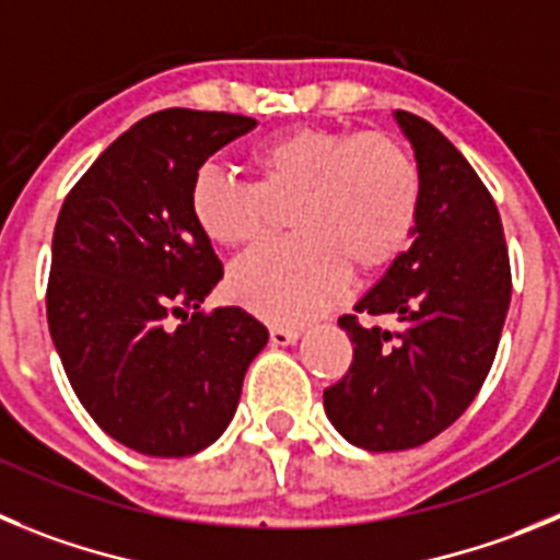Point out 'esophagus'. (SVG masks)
I'll return each mask as SVG.
<instances>
[{
    "label": "esophagus",
    "instance_id": "obj_1",
    "mask_svg": "<svg viewBox=\"0 0 560 560\" xmlns=\"http://www.w3.org/2000/svg\"><path fill=\"white\" fill-rule=\"evenodd\" d=\"M299 337V329H287V326H273V329H270V342H273V346H290V342H295Z\"/></svg>",
    "mask_w": 560,
    "mask_h": 560
}]
</instances>
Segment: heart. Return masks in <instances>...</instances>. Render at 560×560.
I'll use <instances>...</instances> for the list:
<instances>
[{
	"mask_svg": "<svg viewBox=\"0 0 560 560\" xmlns=\"http://www.w3.org/2000/svg\"><path fill=\"white\" fill-rule=\"evenodd\" d=\"M254 184L200 170L189 211L200 234L223 248H250L290 211L295 240L236 261L229 290L273 324H304L349 287L351 265L376 273L410 245L421 211V173L410 150L380 130L299 125L256 144Z\"/></svg>",
	"mask_w": 560,
	"mask_h": 560,
	"instance_id": "b5f03b06",
	"label": "heart"
}]
</instances>
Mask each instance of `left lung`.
I'll list each match as a JSON object with an SVG mask.
<instances>
[{
  "mask_svg": "<svg viewBox=\"0 0 560 560\" xmlns=\"http://www.w3.org/2000/svg\"><path fill=\"white\" fill-rule=\"evenodd\" d=\"M396 119L421 173L416 240L354 310L396 317L399 331L342 315L354 360L324 390L335 430L368 452L412 450L455 424L491 371L511 306L491 192L435 125L410 110Z\"/></svg>",
  "mask_w": 560,
  "mask_h": 560,
  "instance_id": "left-lung-1",
  "label": "left lung"
}]
</instances>
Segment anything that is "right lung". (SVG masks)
Wrapping results in <instances>:
<instances>
[{"label": "right lung", "instance_id": "obj_1", "mask_svg": "<svg viewBox=\"0 0 560 560\" xmlns=\"http://www.w3.org/2000/svg\"><path fill=\"white\" fill-rule=\"evenodd\" d=\"M254 128L225 110H155L60 206L49 335L85 412L142 455L186 457L218 441L268 342L240 306L203 310L223 261L189 211L203 161Z\"/></svg>", "mask_w": 560, "mask_h": 560}]
</instances>
